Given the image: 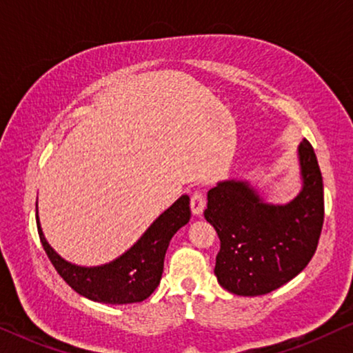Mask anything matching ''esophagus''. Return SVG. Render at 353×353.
Segmentation results:
<instances>
[{"label":"esophagus","instance_id":"esophagus-1","mask_svg":"<svg viewBox=\"0 0 353 353\" xmlns=\"http://www.w3.org/2000/svg\"><path fill=\"white\" fill-rule=\"evenodd\" d=\"M204 209H205L204 196H202V192L194 191V192H192V196H191V212L196 216H201L202 212H204Z\"/></svg>","mask_w":353,"mask_h":353}]
</instances>
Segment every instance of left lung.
Returning <instances> with one entry per match:
<instances>
[{"instance_id":"obj_1","label":"left lung","mask_w":353,"mask_h":353,"mask_svg":"<svg viewBox=\"0 0 353 353\" xmlns=\"http://www.w3.org/2000/svg\"><path fill=\"white\" fill-rule=\"evenodd\" d=\"M301 190L286 204L252 183L221 180L207 192L205 220L220 238L215 276L236 296H263L296 278L315 254L323 228V176L307 139L297 146Z\"/></svg>"}]
</instances>
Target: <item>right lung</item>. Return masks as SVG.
I'll use <instances>...</instances> for the list:
<instances>
[{
	"label": "right lung",
	"mask_w": 353,
	"mask_h": 353,
	"mask_svg": "<svg viewBox=\"0 0 353 353\" xmlns=\"http://www.w3.org/2000/svg\"><path fill=\"white\" fill-rule=\"evenodd\" d=\"M190 196L183 194L163 210L132 248L108 263L83 267L61 257L43 233L37 202V226L43 249L57 273L69 286L90 301L99 303L143 302L156 291L162 278L163 259L170 239L190 221Z\"/></svg>",
	"instance_id": "1"
}]
</instances>
